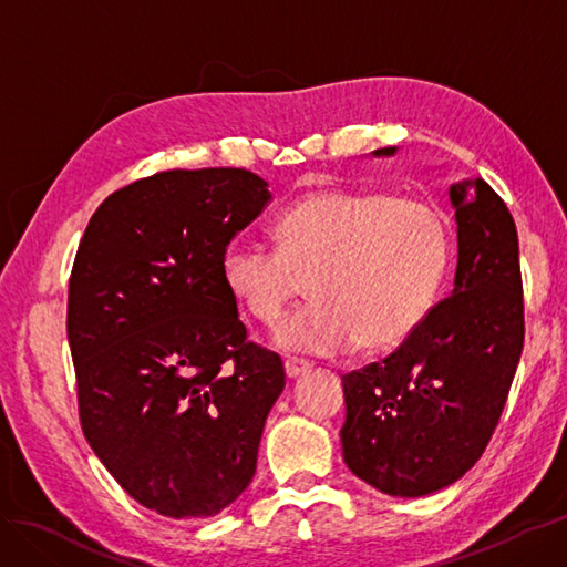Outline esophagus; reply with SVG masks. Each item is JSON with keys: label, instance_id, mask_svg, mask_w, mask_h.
<instances>
[{"label": "esophagus", "instance_id": "obj_1", "mask_svg": "<svg viewBox=\"0 0 567 567\" xmlns=\"http://www.w3.org/2000/svg\"><path fill=\"white\" fill-rule=\"evenodd\" d=\"M310 369H312V364L307 362V359H300V357H288V359H286V373H288V379H298V375L307 373Z\"/></svg>", "mask_w": 567, "mask_h": 567}]
</instances>
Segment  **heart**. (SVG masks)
Returning a JSON list of instances; mask_svg holds the SVG:
<instances>
[{"label": "heart", "instance_id": "b5f03b06", "mask_svg": "<svg viewBox=\"0 0 567 567\" xmlns=\"http://www.w3.org/2000/svg\"><path fill=\"white\" fill-rule=\"evenodd\" d=\"M277 248L234 238L221 281L267 329L279 326L310 277L315 302L279 331L284 348L331 354L400 346L433 312L447 274L450 221L435 203L388 192L300 198L274 217Z\"/></svg>", "mask_w": 567, "mask_h": 567}]
</instances>
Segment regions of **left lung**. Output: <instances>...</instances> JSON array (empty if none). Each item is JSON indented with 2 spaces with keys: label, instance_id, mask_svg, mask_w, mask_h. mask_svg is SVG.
<instances>
[{
  "label": "left lung",
  "instance_id": "obj_1",
  "mask_svg": "<svg viewBox=\"0 0 567 567\" xmlns=\"http://www.w3.org/2000/svg\"><path fill=\"white\" fill-rule=\"evenodd\" d=\"M394 148L375 151L392 156ZM452 296L381 362L342 375L348 468L390 496H423L475 466L499 425L525 342L518 231L485 179L450 188Z\"/></svg>",
  "mask_w": 567,
  "mask_h": 567
}]
</instances>
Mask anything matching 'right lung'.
I'll list each match as a JSON object with an SVG mask.
<instances>
[{
  "label": "right lung",
  "instance_id": "obj_1",
  "mask_svg": "<svg viewBox=\"0 0 567 567\" xmlns=\"http://www.w3.org/2000/svg\"><path fill=\"white\" fill-rule=\"evenodd\" d=\"M244 167L165 169L92 215L68 284V342L90 447L134 502L208 518L255 475L277 352L248 338L221 252L260 215Z\"/></svg>",
  "mask_w": 567,
  "mask_h": 567
}]
</instances>
